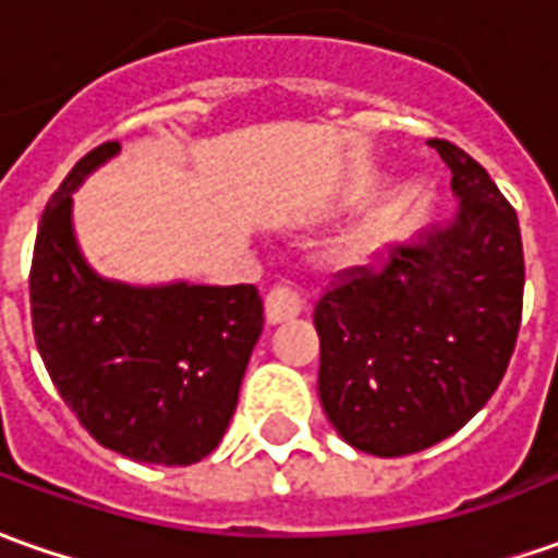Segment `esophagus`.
<instances>
[{"mask_svg":"<svg viewBox=\"0 0 558 558\" xmlns=\"http://www.w3.org/2000/svg\"><path fill=\"white\" fill-rule=\"evenodd\" d=\"M302 314V295L290 283H275L265 293V320L268 324H283Z\"/></svg>","mask_w":558,"mask_h":558,"instance_id":"34e87169","label":"esophagus"}]
</instances>
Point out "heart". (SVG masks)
Returning a JSON list of instances; mask_svg holds the SVG:
<instances>
[{"instance_id": "b5f03b06", "label": "heart", "mask_w": 558, "mask_h": 558, "mask_svg": "<svg viewBox=\"0 0 558 558\" xmlns=\"http://www.w3.org/2000/svg\"><path fill=\"white\" fill-rule=\"evenodd\" d=\"M381 241H385V222L373 219V222L360 226L357 231H351L344 241H339L332 250V259L339 265H357L369 259L375 250L381 247Z\"/></svg>"}]
</instances>
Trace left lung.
Here are the masks:
<instances>
[{
  "label": "left lung",
  "instance_id": "left-lung-1",
  "mask_svg": "<svg viewBox=\"0 0 558 558\" xmlns=\"http://www.w3.org/2000/svg\"><path fill=\"white\" fill-rule=\"evenodd\" d=\"M458 214L375 265L339 271L314 305L317 390L332 427L378 458L452 437L498 390L522 324L517 210L449 140Z\"/></svg>",
  "mask_w": 558,
  "mask_h": 558
}]
</instances>
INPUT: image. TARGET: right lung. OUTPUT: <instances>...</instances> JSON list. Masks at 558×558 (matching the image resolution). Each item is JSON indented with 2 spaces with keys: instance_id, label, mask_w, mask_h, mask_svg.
I'll return each mask as SVG.
<instances>
[{
  "instance_id": "1",
  "label": "right lung",
  "mask_w": 558,
  "mask_h": 558,
  "mask_svg": "<svg viewBox=\"0 0 558 558\" xmlns=\"http://www.w3.org/2000/svg\"><path fill=\"white\" fill-rule=\"evenodd\" d=\"M119 149L116 140L90 149L41 214L33 336L63 403L100 446L185 468L229 427L263 336V299L253 283L128 287L90 271L72 234V192Z\"/></svg>"
}]
</instances>
